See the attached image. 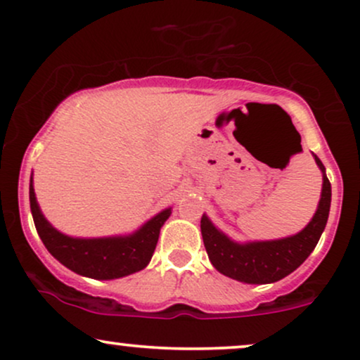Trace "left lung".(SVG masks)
<instances>
[{
	"label": "left lung",
	"instance_id": "obj_1",
	"mask_svg": "<svg viewBox=\"0 0 360 360\" xmlns=\"http://www.w3.org/2000/svg\"><path fill=\"white\" fill-rule=\"evenodd\" d=\"M315 162L323 173V187L319 209L305 229L291 238L238 244L219 229H215L207 215H202V239H204L210 263L219 273L243 283L266 285V283L283 280L290 273H293L300 264H303V261L315 249L325 226H327L332 200V187L325 175L323 163L316 155Z\"/></svg>",
	"mask_w": 360,
	"mask_h": 360
}]
</instances>
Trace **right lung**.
Returning <instances> with one entry per match:
<instances>
[{
	"label": "right lung",
	"mask_w": 360,
	"mask_h": 360,
	"mask_svg": "<svg viewBox=\"0 0 360 360\" xmlns=\"http://www.w3.org/2000/svg\"><path fill=\"white\" fill-rule=\"evenodd\" d=\"M30 207L38 236L50 255L74 273L94 280H114L146 268L158 243L160 229L172 214V209L163 210L129 236L79 239L50 226L37 204L33 180H30Z\"/></svg>",
	"instance_id": "right-lung-1"
}]
</instances>
